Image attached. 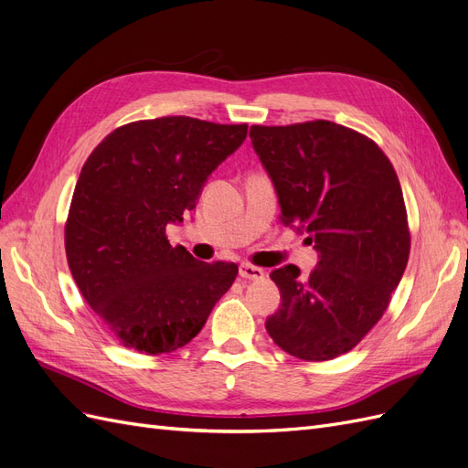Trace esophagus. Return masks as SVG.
Instances as JSON below:
<instances>
[{
	"instance_id": "obj_1",
	"label": "esophagus",
	"mask_w": 468,
	"mask_h": 468,
	"mask_svg": "<svg viewBox=\"0 0 468 468\" xmlns=\"http://www.w3.org/2000/svg\"><path fill=\"white\" fill-rule=\"evenodd\" d=\"M239 277L250 279V281H261L265 277V271L261 267H256L251 263H242L239 265Z\"/></svg>"
}]
</instances>
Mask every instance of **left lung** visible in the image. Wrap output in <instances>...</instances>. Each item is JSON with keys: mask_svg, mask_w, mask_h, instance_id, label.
Here are the masks:
<instances>
[{"mask_svg": "<svg viewBox=\"0 0 468 468\" xmlns=\"http://www.w3.org/2000/svg\"><path fill=\"white\" fill-rule=\"evenodd\" d=\"M281 220L314 242L318 263L271 271L281 306L267 334L289 356L328 361L356 347L385 314L404 275L410 230L390 160L371 138L332 121L253 124Z\"/></svg>", "mask_w": 468, "mask_h": 468, "instance_id": "8db88e82", "label": "left lung"}]
</instances>
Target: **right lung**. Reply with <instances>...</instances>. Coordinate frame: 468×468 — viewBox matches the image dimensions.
<instances>
[{
	"mask_svg": "<svg viewBox=\"0 0 468 468\" xmlns=\"http://www.w3.org/2000/svg\"><path fill=\"white\" fill-rule=\"evenodd\" d=\"M248 124L162 117L122 124L90 154L64 244L83 299L119 342L172 353L201 332L232 287L236 263L195 260L165 226L193 210L205 181L246 140Z\"/></svg>",
	"mask_w": 468,
	"mask_h": 468,
	"instance_id": "1",
	"label": "right lung"
}]
</instances>
